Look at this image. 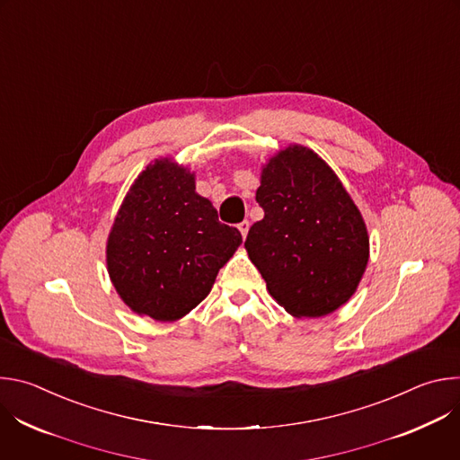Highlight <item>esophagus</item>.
I'll return each instance as SVG.
<instances>
[{"label": "esophagus", "mask_w": 460, "mask_h": 460, "mask_svg": "<svg viewBox=\"0 0 460 460\" xmlns=\"http://www.w3.org/2000/svg\"><path fill=\"white\" fill-rule=\"evenodd\" d=\"M249 226H251V224H249V222H247V220H243V222H240V224H238V229H240V233H242V236H243V238H245V236H247V231H249Z\"/></svg>", "instance_id": "obj_1"}]
</instances>
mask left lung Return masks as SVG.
I'll return each instance as SVG.
<instances>
[{
    "mask_svg": "<svg viewBox=\"0 0 460 460\" xmlns=\"http://www.w3.org/2000/svg\"><path fill=\"white\" fill-rule=\"evenodd\" d=\"M245 249L270 295L295 316L316 318L355 293L369 258V238L351 196L316 153L280 151L261 171Z\"/></svg>",
    "mask_w": 460,
    "mask_h": 460,
    "instance_id": "left-lung-1",
    "label": "left lung"
}]
</instances>
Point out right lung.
<instances>
[{"label":"right lung","instance_id":"obj_1","mask_svg":"<svg viewBox=\"0 0 460 460\" xmlns=\"http://www.w3.org/2000/svg\"><path fill=\"white\" fill-rule=\"evenodd\" d=\"M242 243L194 190V174L156 160L130 187L107 240V268L121 300L138 314L171 322L211 291Z\"/></svg>","mask_w":460,"mask_h":460}]
</instances>
